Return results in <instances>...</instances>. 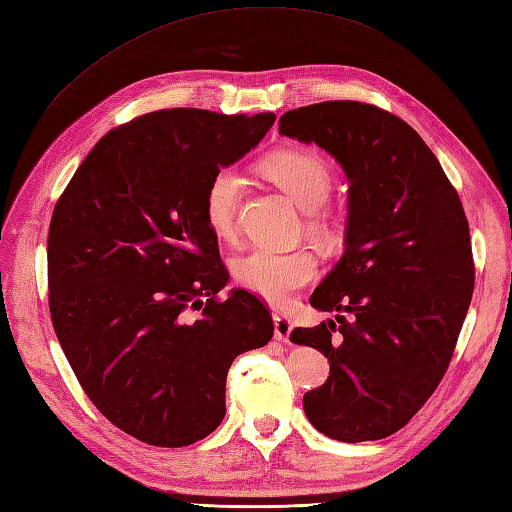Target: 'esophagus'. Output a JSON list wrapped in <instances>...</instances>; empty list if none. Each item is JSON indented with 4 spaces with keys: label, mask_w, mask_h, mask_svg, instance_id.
Listing matches in <instances>:
<instances>
[{
    "label": "esophagus",
    "mask_w": 512,
    "mask_h": 512,
    "mask_svg": "<svg viewBox=\"0 0 512 512\" xmlns=\"http://www.w3.org/2000/svg\"><path fill=\"white\" fill-rule=\"evenodd\" d=\"M292 322L287 320L285 316H274V337L279 339V342L287 344L290 342V333H292Z\"/></svg>",
    "instance_id": "34e87169"
}]
</instances>
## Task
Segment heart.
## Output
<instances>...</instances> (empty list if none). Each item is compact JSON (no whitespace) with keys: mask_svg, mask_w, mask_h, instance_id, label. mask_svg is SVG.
<instances>
[{"mask_svg":"<svg viewBox=\"0 0 512 512\" xmlns=\"http://www.w3.org/2000/svg\"><path fill=\"white\" fill-rule=\"evenodd\" d=\"M261 166L300 207L307 209L305 227L313 238L324 244L335 242L339 220L333 209L324 205L333 190L329 164L307 149H283L270 153ZM242 190L244 177L235 166H222L209 179L203 196V216L218 238L233 235ZM233 272L248 292L272 305H285L298 290L316 279L318 261L305 248L272 251L259 246L235 261Z\"/></svg>","mask_w":512,"mask_h":512,"instance_id":"b5f03b06","label":"heart"}]
</instances>
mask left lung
<instances>
[{
  "label": "left lung",
  "instance_id": "1",
  "mask_svg": "<svg viewBox=\"0 0 512 512\" xmlns=\"http://www.w3.org/2000/svg\"><path fill=\"white\" fill-rule=\"evenodd\" d=\"M279 131L329 151L350 181L344 257L311 296L337 322L290 335L331 361L305 413L337 441L385 439L435 393L467 316L476 270L463 203L417 131L372 103H313L285 112Z\"/></svg>",
  "mask_w": 512,
  "mask_h": 512
}]
</instances>
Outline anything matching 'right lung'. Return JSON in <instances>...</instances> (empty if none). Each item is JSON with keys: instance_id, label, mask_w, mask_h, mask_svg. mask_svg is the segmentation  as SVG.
Segmentation results:
<instances>
[{"instance_id": "add662e5", "label": "right lung", "mask_w": 512, "mask_h": 512, "mask_svg": "<svg viewBox=\"0 0 512 512\" xmlns=\"http://www.w3.org/2000/svg\"><path fill=\"white\" fill-rule=\"evenodd\" d=\"M255 116L170 108L108 131L51 214L49 311L86 396L142 443L183 448L227 413L233 359L266 346L268 307L229 272L203 216L209 179L272 127Z\"/></svg>"}]
</instances>
